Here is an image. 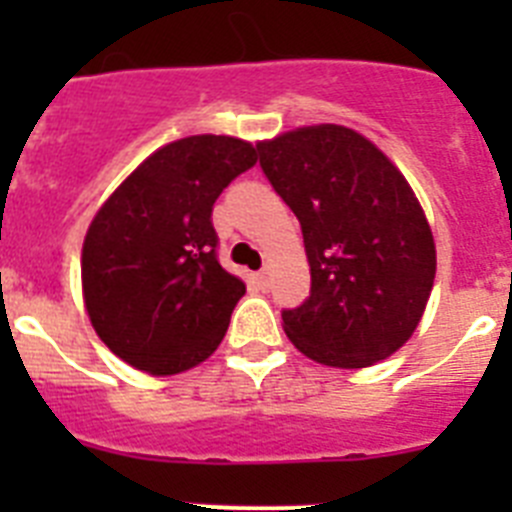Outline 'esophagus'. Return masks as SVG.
Masks as SVG:
<instances>
[{
	"mask_svg": "<svg viewBox=\"0 0 512 512\" xmlns=\"http://www.w3.org/2000/svg\"><path fill=\"white\" fill-rule=\"evenodd\" d=\"M253 279H256V284H261V287H266L269 284V269H261L253 274Z\"/></svg>",
	"mask_w": 512,
	"mask_h": 512,
	"instance_id": "1",
	"label": "esophagus"
}]
</instances>
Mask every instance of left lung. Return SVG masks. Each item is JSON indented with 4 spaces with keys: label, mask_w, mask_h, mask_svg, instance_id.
<instances>
[{
    "label": "left lung",
    "mask_w": 512,
    "mask_h": 512,
    "mask_svg": "<svg viewBox=\"0 0 512 512\" xmlns=\"http://www.w3.org/2000/svg\"><path fill=\"white\" fill-rule=\"evenodd\" d=\"M271 187L295 212L310 297L284 310L307 359L364 369L410 341L433 279L431 225L402 171L372 140L333 122L256 143Z\"/></svg>",
    "instance_id": "left-lung-1"
}]
</instances>
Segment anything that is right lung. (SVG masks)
Listing matches in <instances>:
<instances>
[{"label": "right lung", "mask_w": 512, "mask_h": 512, "mask_svg": "<svg viewBox=\"0 0 512 512\" xmlns=\"http://www.w3.org/2000/svg\"><path fill=\"white\" fill-rule=\"evenodd\" d=\"M256 164L230 135L166 143L104 200L81 248V292L112 354L153 377L202 364L223 341L246 284L215 256L212 205Z\"/></svg>", "instance_id": "add662e5"}]
</instances>
